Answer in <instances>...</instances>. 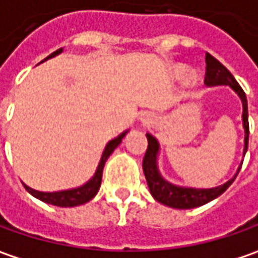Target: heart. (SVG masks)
Listing matches in <instances>:
<instances>
[{
    "mask_svg": "<svg viewBox=\"0 0 258 258\" xmlns=\"http://www.w3.org/2000/svg\"><path fill=\"white\" fill-rule=\"evenodd\" d=\"M186 72V68H183V66H179V68H177V73H179V75H182V73H185Z\"/></svg>",
    "mask_w": 258,
    "mask_h": 258,
    "instance_id": "b5f03b06",
    "label": "heart"
}]
</instances>
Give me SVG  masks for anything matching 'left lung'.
<instances>
[{
  "instance_id": "left-lung-1",
  "label": "left lung",
  "mask_w": 258,
  "mask_h": 258,
  "mask_svg": "<svg viewBox=\"0 0 258 258\" xmlns=\"http://www.w3.org/2000/svg\"><path fill=\"white\" fill-rule=\"evenodd\" d=\"M205 62H207V76H205V84L208 86H215V85H230L231 88L238 94V96L242 101V122H244V128H245V144H244V154L248 149V108H247V96L245 92L242 91L238 82L235 81V78L231 75V72L221 63L211 56L209 53L205 54ZM147 151L144 154L143 159V170L144 176L147 180V185L150 189L153 198L160 202L163 205H167L170 208L176 209H190V208L201 207L205 205L208 202H211L212 199L218 198L222 195L231 183L234 182V179L237 177V174L230 179L227 183L218 186V187H212V189H192V187H180V186H174L169 182H166L163 179L159 170H157V151H159V143L151 136L147 134ZM240 172V169H238Z\"/></svg>"
}]
</instances>
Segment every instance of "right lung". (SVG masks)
<instances>
[{
    "label": "right lung",
    "mask_w": 258,
    "mask_h": 258,
    "mask_svg": "<svg viewBox=\"0 0 258 258\" xmlns=\"http://www.w3.org/2000/svg\"><path fill=\"white\" fill-rule=\"evenodd\" d=\"M63 49H59V50L53 51L50 56H47L44 60L50 59L53 56L62 53ZM127 133V131H125ZM125 133L119 134L117 139L111 140L107 144L105 150H104V154L101 157V162L98 164V169H96L94 177L85 183L84 186L81 187H76V189H71V190H62V192H39V190H34L31 187H28L27 185H24V187L27 189L28 192L33 196H36L37 199L46 202V204H51V205H56V207H76V205H82V204H86L89 202L94 196L98 194L99 190V186H101V180H102V170H104V164L107 162V159L109 157V154L112 151L115 150L118 144L121 143V140L124 139Z\"/></svg>",
    "instance_id": "right-lung-1"
}]
</instances>
